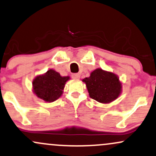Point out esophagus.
Instances as JSON below:
<instances>
[{
  "label": "esophagus",
  "mask_w": 156,
  "mask_h": 156,
  "mask_svg": "<svg viewBox=\"0 0 156 156\" xmlns=\"http://www.w3.org/2000/svg\"><path fill=\"white\" fill-rule=\"evenodd\" d=\"M71 77L74 79V80H79L80 78V74H73L71 75Z\"/></svg>",
  "instance_id": "esophagus-1"
}]
</instances>
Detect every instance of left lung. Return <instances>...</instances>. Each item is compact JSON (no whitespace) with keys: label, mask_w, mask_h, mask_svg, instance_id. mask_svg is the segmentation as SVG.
<instances>
[{"label":"left lung","mask_w":156,"mask_h":156,"mask_svg":"<svg viewBox=\"0 0 156 156\" xmlns=\"http://www.w3.org/2000/svg\"><path fill=\"white\" fill-rule=\"evenodd\" d=\"M82 81L86 84L90 97L100 103H110L121 93L122 84L118 76L101 69L94 70Z\"/></svg>","instance_id":"8db88e82"}]
</instances>
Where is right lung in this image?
I'll use <instances>...</instances> for the list:
<instances>
[{"instance_id": "1", "label": "right lung", "mask_w": 156, "mask_h": 156, "mask_svg": "<svg viewBox=\"0 0 156 156\" xmlns=\"http://www.w3.org/2000/svg\"><path fill=\"white\" fill-rule=\"evenodd\" d=\"M69 76H61L58 72L49 69L42 75H38L33 81L34 93L41 99L53 102L60 98L63 93L66 82Z\"/></svg>"}]
</instances>
